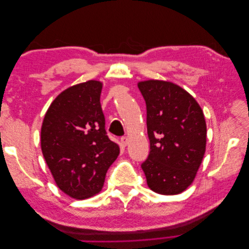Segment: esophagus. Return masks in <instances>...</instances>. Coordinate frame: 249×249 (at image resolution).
Segmentation results:
<instances>
[{
	"label": "esophagus",
	"mask_w": 249,
	"mask_h": 249,
	"mask_svg": "<svg viewBox=\"0 0 249 249\" xmlns=\"http://www.w3.org/2000/svg\"><path fill=\"white\" fill-rule=\"evenodd\" d=\"M120 141H122V144H123L124 146H126L127 144H129V138H127L126 136L122 137V139H120Z\"/></svg>",
	"instance_id": "34e87169"
}]
</instances>
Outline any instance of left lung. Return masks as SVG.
Returning <instances> with one entry per match:
<instances>
[{"label": "left lung", "instance_id": "left-lung-1", "mask_svg": "<svg viewBox=\"0 0 249 249\" xmlns=\"http://www.w3.org/2000/svg\"><path fill=\"white\" fill-rule=\"evenodd\" d=\"M146 103L149 155L141 165L150 190L182 193L196 177L207 144V124L196 100L169 81L138 82Z\"/></svg>", "mask_w": 249, "mask_h": 249}]
</instances>
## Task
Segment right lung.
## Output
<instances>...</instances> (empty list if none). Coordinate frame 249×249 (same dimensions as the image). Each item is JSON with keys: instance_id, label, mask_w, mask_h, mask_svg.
<instances>
[{"instance_id": "obj_1", "label": "right lung", "mask_w": 249, "mask_h": 249, "mask_svg": "<svg viewBox=\"0 0 249 249\" xmlns=\"http://www.w3.org/2000/svg\"><path fill=\"white\" fill-rule=\"evenodd\" d=\"M102 88L95 80L66 88L50 105L41 125L44 160L59 189L74 199L100 193L119 155L105 130Z\"/></svg>"}]
</instances>
